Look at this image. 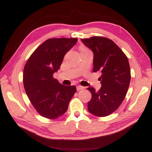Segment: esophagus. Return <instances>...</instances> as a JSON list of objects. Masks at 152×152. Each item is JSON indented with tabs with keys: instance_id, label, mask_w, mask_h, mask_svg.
<instances>
[{
	"instance_id": "1",
	"label": "esophagus",
	"mask_w": 152,
	"mask_h": 152,
	"mask_svg": "<svg viewBox=\"0 0 152 152\" xmlns=\"http://www.w3.org/2000/svg\"><path fill=\"white\" fill-rule=\"evenodd\" d=\"M84 87L80 86V85H79V86H77V91L82 90V89H84Z\"/></svg>"
}]
</instances>
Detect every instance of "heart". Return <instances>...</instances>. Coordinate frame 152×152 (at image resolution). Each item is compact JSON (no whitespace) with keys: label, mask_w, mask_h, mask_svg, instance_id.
<instances>
[{"label":"heart","mask_w":152,"mask_h":152,"mask_svg":"<svg viewBox=\"0 0 152 152\" xmlns=\"http://www.w3.org/2000/svg\"><path fill=\"white\" fill-rule=\"evenodd\" d=\"M87 50L86 48H84V47H83V46H82V47H80V50H81V52H82V51H84V50Z\"/></svg>","instance_id":"1"}]
</instances>
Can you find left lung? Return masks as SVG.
<instances>
[{
  "label": "left lung",
  "mask_w": 152,
  "mask_h": 152,
  "mask_svg": "<svg viewBox=\"0 0 152 152\" xmlns=\"http://www.w3.org/2000/svg\"><path fill=\"white\" fill-rule=\"evenodd\" d=\"M93 52V72L102 73L99 80L102 87L98 91L88 87L91 93L88 102V111L98 117H105L120 107L131 80L128 58L111 39L103 37H92L81 39Z\"/></svg>",
  "instance_id": "8db88e82"
}]
</instances>
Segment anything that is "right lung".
I'll list each match as a JSON object with an SVG mask.
<instances>
[{"instance_id": "1", "label": "right lung", "mask_w": 152, "mask_h": 152, "mask_svg": "<svg viewBox=\"0 0 152 152\" xmlns=\"http://www.w3.org/2000/svg\"><path fill=\"white\" fill-rule=\"evenodd\" d=\"M77 41V38L48 39L35 50L25 65V91L37 113L43 117L54 120L64 115L76 92L75 86L59 84L53 74Z\"/></svg>"}]
</instances>
